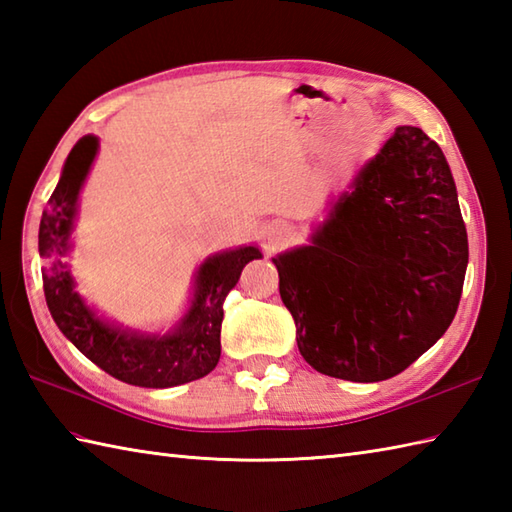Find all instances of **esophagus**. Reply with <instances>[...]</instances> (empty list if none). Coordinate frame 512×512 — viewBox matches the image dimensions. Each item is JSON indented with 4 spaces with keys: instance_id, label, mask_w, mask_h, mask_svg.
Instances as JSON below:
<instances>
[{
    "instance_id": "1",
    "label": "esophagus",
    "mask_w": 512,
    "mask_h": 512,
    "mask_svg": "<svg viewBox=\"0 0 512 512\" xmlns=\"http://www.w3.org/2000/svg\"><path fill=\"white\" fill-rule=\"evenodd\" d=\"M288 237V226L286 224H273L268 228V239L270 244H279L284 242V239Z\"/></svg>"
}]
</instances>
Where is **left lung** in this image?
Listing matches in <instances>:
<instances>
[{
	"instance_id": "1",
	"label": "left lung",
	"mask_w": 512,
	"mask_h": 512,
	"mask_svg": "<svg viewBox=\"0 0 512 512\" xmlns=\"http://www.w3.org/2000/svg\"><path fill=\"white\" fill-rule=\"evenodd\" d=\"M297 345L325 376L376 383L447 332L462 297L469 239L438 143L400 125L312 226L273 257Z\"/></svg>"
}]
</instances>
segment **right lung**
Listing matches in <instances>:
<instances>
[{"instance_id": "right-lung-1", "label": "right lung", "mask_w": 512, "mask_h": 512, "mask_svg": "<svg viewBox=\"0 0 512 512\" xmlns=\"http://www.w3.org/2000/svg\"><path fill=\"white\" fill-rule=\"evenodd\" d=\"M99 154V138L88 134L63 162L57 189L39 224V255L46 303L57 328L76 350L107 374L138 387H176L213 372L220 361L224 299L248 262L262 259L257 244L220 250L193 275L187 308L169 330H140L118 323L79 292L68 257L74 248L79 198Z\"/></svg>"}]
</instances>
